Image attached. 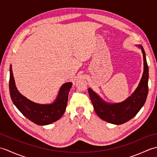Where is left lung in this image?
Returning <instances> with one entry per match:
<instances>
[{
  "label": "left lung",
  "mask_w": 157,
  "mask_h": 157,
  "mask_svg": "<svg viewBox=\"0 0 157 157\" xmlns=\"http://www.w3.org/2000/svg\"><path fill=\"white\" fill-rule=\"evenodd\" d=\"M141 49L144 61V71L138 87L131 96L124 101L110 103L103 100L97 93L88 88L90 98L96 114L101 119L115 125L123 124L129 121L144 106L147 98L148 87V67L144 50L141 45H136Z\"/></svg>",
  "instance_id": "1"
}]
</instances>
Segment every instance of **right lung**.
Segmentation results:
<instances>
[{"label":"right lung","mask_w":157,"mask_h":157,"mask_svg":"<svg viewBox=\"0 0 157 157\" xmlns=\"http://www.w3.org/2000/svg\"><path fill=\"white\" fill-rule=\"evenodd\" d=\"M71 82L63 84L60 88L55 101L51 104H39L29 100L19 92L16 87L10 66L9 92L13 104L25 117L39 125L51 124L61 117L65 111Z\"/></svg>","instance_id":"1"}]
</instances>
